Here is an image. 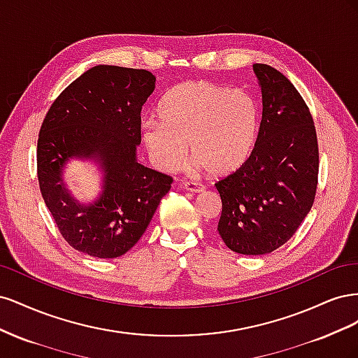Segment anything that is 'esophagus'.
<instances>
[{"label":"esophagus","mask_w":358,"mask_h":358,"mask_svg":"<svg viewBox=\"0 0 358 358\" xmlns=\"http://www.w3.org/2000/svg\"><path fill=\"white\" fill-rule=\"evenodd\" d=\"M182 185L187 191H191V192H200L204 189V187L200 182H194V180H183Z\"/></svg>","instance_id":"34e87169"}]
</instances>
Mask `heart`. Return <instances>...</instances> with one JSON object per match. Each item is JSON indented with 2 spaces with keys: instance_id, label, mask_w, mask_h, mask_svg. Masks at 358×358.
I'll return each instance as SVG.
<instances>
[{
  "instance_id": "b5f03b06",
  "label": "heart",
  "mask_w": 358,
  "mask_h": 358,
  "mask_svg": "<svg viewBox=\"0 0 358 358\" xmlns=\"http://www.w3.org/2000/svg\"><path fill=\"white\" fill-rule=\"evenodd\" d=\"M157 124H148L142 142L162 171L180 169L191 158L210 176H227L248 159L254 148L259 110L241 88L210 80H188L159 100Z\"/></svg>"
}]
</instances>
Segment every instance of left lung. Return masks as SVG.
<instances>
[{
    "label": "left lung",
    "instance_id": "obj_1",
    "mask_svg": "<svg viewBox=\"0 0 358 358\" xmlns=\"http://www.w3.org/2000/svg\"><path fill=\"white\" fill-rule=\"evenodd\" d=\"M263 115L251 155L215 183L222 212L218 231L231 251L263 255L288 242L309 213L318 183L315 125L285 76L254 64Z\"/></svg>",
    "mask_w": 358,
    "mask_h": 358
}]
</instances>
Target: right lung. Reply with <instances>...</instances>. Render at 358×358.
Returning <instances> with one entry per match:
<instances>
[{"label": "right lung", "mask_w": 358, "mask_h": 358, "mask_svg": "<svg viewBox=\"0 0 358 358\" xmlns=\"http://www.w3.org/2000/svg\"><path fill=\"white\" fill-rule=\"evenodd\" d=\"M155 90L148 70L96 66L71 82L53 101L37 142L43 200L59 233L79 252L116 258L146 231L171 176L137 162L142 107ZM70 157L95 159L103 192L91 205L72 199L62 170Z\"/></svg>", "instance_id": "obj_1"}]
</instances>
